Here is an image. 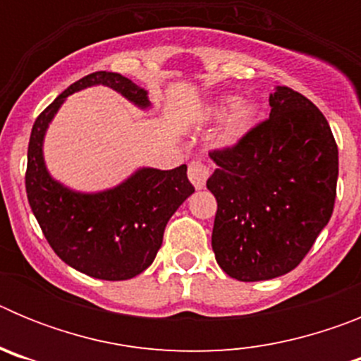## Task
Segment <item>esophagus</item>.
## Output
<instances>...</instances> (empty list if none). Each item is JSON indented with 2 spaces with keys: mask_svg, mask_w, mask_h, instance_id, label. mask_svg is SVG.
I'll return each instance as SVG.
<instances>
[{
  "mask_svg": "<svg viewBox=\"0 0 361 361\" xmlns=\"http://www.w3.org/2000/svg\"><path fill=\"white\" fill-rule=\"evenodd\" d=\"M188 177L197 190H202L206 186V180L209 178V168L200 161H191L188 166Z\"/></svg>",
  "mask_w": 361,
  "mask_h": 361,
  "instance_id": "esophagus-1",
  "label": "esophagus"
}]
</instances>
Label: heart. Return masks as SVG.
Segmentation results:
<instances>
[{
    "label": "heart",
    "mask_w": 361,
    "mask_h": 361,
    "mask_svg": "<svg viewBox=\"0 0 361 361\" xmlns=\"http://www.w3.org/2000/svg\"><path fill=\"white\" fill-rule=\"evenodd\" d=\"M235 106H237V99L226 97L213 108V111H215V116H224L226 111H229ZM255 111L257 110H255L253 104H240V106L233 110L228 119H226L224 128H222V133H220V141L224 142V145H235L251 128Z\"/></svg>",
    "instance_id": "heart-1"
}]
</instances>
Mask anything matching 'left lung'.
Listing matches in <instances>:
<instances>
[{"mask_svg": "<svg viewBox=\"0 0 361 361\" xmlns=\"http://www.w3.org/2000/svg\"><path fill=\"white\" fill-rule=\"evenodd\" d=\"M271 114L233 146L212 149V247L226 275L258 282L295 269L334 209L338 146L305 95L279 86Z\"/></svg>", "mask_w": 361, "mask_h": 361, "instance_id": "obj_1", "label": "left lung"}]
</instances>
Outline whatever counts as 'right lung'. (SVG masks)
Segmentation results:
<instances>
[{
	"mask_svg": "<svg viewBox=\"0 0 361 361\" xmlns=\"http://www.w3.org/2000/svg\"><path fill=\"white\" fill-rule=\"evenodd\" d=\"M92 85H106L132 103L148 106L145 88L121 73L94 72L70 85L44 108L28 142V204L54 253L73 269L101 280H128L157 255L170 216L195 191L186 164L175 170L142 168L114 190L85 195L66 190L43 162V135L66 95Z\"/></svg>",
	"mask_w": 361,
	"mask_h": 361,
	"instance_id": "right-lung-1",
	"label": "right lung"
}]
</instances>
